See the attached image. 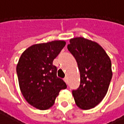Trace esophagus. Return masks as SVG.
<instances>
[{
	"instance_id": "obj_1",
	"label": "esophagus",
	"mask_w": 124,
	"mask_h": 124,
	"mask_svg": "<svg viewBox=\"0 0 124 124\" xmlns=\"http://www.w3.org/2000/svg\"><path fill=\"white\" fill-rule=\"evenodd\" d=\"M64 81L65 82H66V84L68 83V80H67V78H65L64 79Z\"/></svg>"
}]
</instances>
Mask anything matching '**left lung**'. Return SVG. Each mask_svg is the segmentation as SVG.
Instances as JSON below:
<instances>
[{"mask_svg": "<svg viewBox=\"0 0 124 124\" xmlns=\"http://www.w3.org/2000/svg\"><path fill=\"white\" fill-rule=\"evenodd\" d=\"M68 50L75 58L80 73V84L72 95L82 109L99 104L108 90L112 77V63L100 44L83 37L71 38Z\"/></svg>", "mask_w": 124, "mask_h": 124, "instance_id": "obj_1", "label": "left lung"}]
</instances>
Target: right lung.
I'll return each instance as SVG.
<instances>
[{"instance_id": "right-lung-1", "label": "right lung", "mask_w": 124, "mask_h": 124, "mask_svg": "<svg viewBox=\"0 0 124 124\" xmlns=\"http://www.w3.org/2000/svg\"><path fill=\"white\" fill-rule=\"evenodd\" d=\"M66 45L63 40L34 44L23 52L17 66L20 91L28 104L40 110L49 109L67 86L56 76L53 60Z\"/></svg>"}]
</instances>
